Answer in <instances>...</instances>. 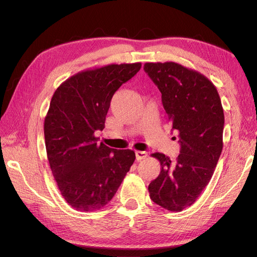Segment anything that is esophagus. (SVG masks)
Returning <instances> with one entry per match:
<instances>
[{
  "mask_svg": "<svg viewBox=\"0 0 257 257\" xmlns=\"http://www.w3.org/2000/svg\"><path fill=\"white\" fill-rule=\"evenodd\" d=\"M136 160L139 162L148 157V153L146 151H136Z\"/></svg>",
  "mask_w": 257,
  "mask_h": 257,
  "instance_id": "1",
  "label": "esophagus"
}]
</instances>
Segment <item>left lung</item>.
<instances>
[{"mask_svg":"<svg viewBox=\"0 0 257 257\" xmlns=\"http://www.w3.org/2000/svg\"><path fill=\"white\" fill-rule=\"evenodd\" d=\"M162 103L178 134L180 154L172 161L153 153L161 173L148 186L150 198L169 211L195 203L211 179L223 149L224 112L215 85L206 76L175 62L146 63Z\"/></svg>","mask_w":257,"mask_h":257,"instance_id":"1","label":"left lung"}]
</instances>
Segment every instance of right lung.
<instances>
[{
	"label": "right lung",
	"mask_w": 257,
	"mask_h": 257,
	"mask_svg": "<svg viewBox=\"0 0 257 257\" xmlns=\"http://www.w3.org/2000/svg\"><path fill=\"white\" fill-rule=\"evenodd\" d=\"M142 63L109 64L69 77L54 92L44 123L45 145L61 195L78 211L106 206L133 165L135 152L97 143L110 100Z\"/></svg>",
	"instance_id": "obj_1"
}]
</instances>
